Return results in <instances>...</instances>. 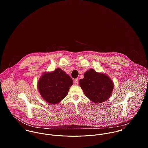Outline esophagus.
I'll return each instance as SVG.
<instances>
[{"label":"esophagus","mask_w":148,"mask_h":148,"mask_svg":"<svg viewBox=\"0 0 148 148\" xmlns=\"http://www.w3.org/2000/svg\"><path fill=\"white\" fill-rule=\"evenodd\" d=\"M74 84L75 85H78V79H75L74 80Z\"/></svg>","instance_id":"34e87169"}]
</instances>
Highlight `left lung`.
<instances>
[{
  "mask_svg": "<svg viewBox=\"0 0 148 148\" xmlns=\"http://www.w3.org/2000/svg\"><path fill=\"white\" fill-rule=\"evenodd\" d=\"M84 76V77L80 80L79 84L85 95L90 100L100 104L110 97L114 84L108 75L90 69L85 73Z\"/></svg>",
  "mask_w": 148,
  "mask_h": 148,
  "instance_id": "left-lung-1",
  "label": "left lung"
}]
</instances>
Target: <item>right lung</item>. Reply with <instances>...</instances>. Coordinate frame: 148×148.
I'll return each instance as SVG.
<instances>
[{
	"label": "right lung",
	"mask_w": 148,
	"mask_h": 148,
	"mask_svg": "<svg viewBox=\"0 0 148 148\" xmlns=\"http://www.w3.org/2000/svg\"><path fill=\"white\" fill-rule=\"evenodd\" d=\"M73 83L68 74L57 68L51 72H44L39 80L38 88L45 101L57 104L66 97Z\"/></svg>",
	"instance_id": "add662e5"
}]
</instances>
